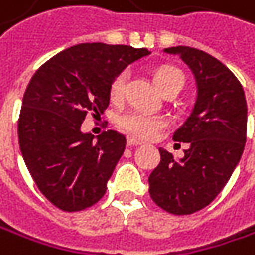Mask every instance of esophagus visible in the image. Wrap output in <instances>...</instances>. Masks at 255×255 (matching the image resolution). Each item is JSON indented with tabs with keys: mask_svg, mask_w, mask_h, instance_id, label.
<instances>
[{
	"mask_svg": "<svg viewBox=\"0 0 255 255\" xmlns=\"http://www.w3.org/2000/svg\"><path fill=\"white\" fill-rule=\"evenodd\" d=\"M128 145H129V147L141 145V141H138V139H135V138H128Z\"/></svg>",
	"mask_w": 255,
	"mask_h": 255,
	"instance_id": "esophagus-1",
	"label": "esophagus"
}]
</instances>
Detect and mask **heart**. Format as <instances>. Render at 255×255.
Masks as SVG:
<instances>
[{
    "label": "heart",
    "mask_w": 255,
    "mask_h": 255,
    "mask_svg": "<svg viewBox=\"0 0 255 255\" xmlns=\"http://www.w3.org/2000/svg\"><path fill=\"white\" fill-rule=\"evenodd\" d=\"M153 79L164 94L168 91H179L183 87L185 78L180 69L171 64L157 66L153 70ZM128 81V72L117 73L110 84V99L113 102H120L125 96ZM119 128L138 139H150L165 126V120L159 116H148L139 111H128L117 119Z\"/></svg>",
    "instance_id": "b5f03b06"
}]
</instances>
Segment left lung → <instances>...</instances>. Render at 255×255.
<instances>
[{
	"label": "left lung",
	"mask_w": 255,
	"mask_h": 255,
	"mask_svg": "<svg viewBox=\"0 0 255 255\" xmlns=\"http://www.w3.org/2000/svg\"><path fill=\"white\" fill-rule=\"evenodd\" d=\"M194 72L198 98L188 120L174 132L186 142L179 161L159 148L161 162L148 177V194L171 215H191L209 206L232 177L247 141V99L233 72L204 51L176 46Z\"/></svg>",
	"instance_id": "8db88e82"
}]
</instances>
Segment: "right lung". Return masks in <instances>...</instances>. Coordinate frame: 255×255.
I'll use <instances>...</instances> for the list:
<instances>
[{
    "label": "right lung",
    "instance_id": "add662e5",
    "mask_svg": "<svg viewBox=\"0 0 255 255\" xmlns=\"http://www.w3.org/2000/svg\"><path fill=\"white\" fill-rule=\"evenodd\" d=\"M147 54L128 45L81 43L31 78L17 122L19 147L39 191L60 210H84L105 195L126 138L105 130L93 139L81 125L87 114H104L113 78Z\"/></svg>",
    "mask_w": 255,
    "mask_h": 255
}]
</instances>
